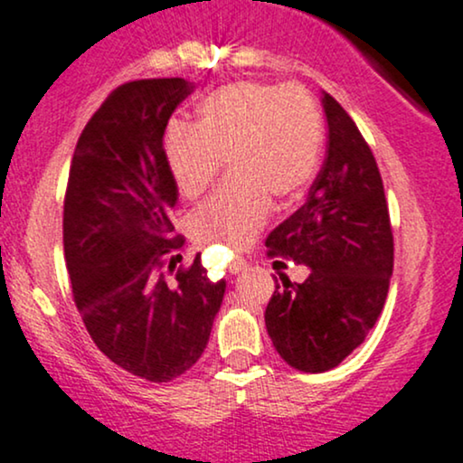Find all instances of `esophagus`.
<instances>
[{"instance_id":"obj_1","label":"esophagus","mask_w":463,"mask_h":463,"mask_svg":"<svg viewBox=\"0 0 463 463\" xmlns=\"http://www.w3.org/2000/svg\"><path fill=\"white\" fill-rule=\"evenodd\" d=\"M244 268H247V260H242V258H236L232 261V266H230V270L233 272V275H236V272H242Z\"/></svg>"}]
</instances>
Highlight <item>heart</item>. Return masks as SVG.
I'll return each instance as SVG.
<instances>
[{
  "instance_id": "heart-1",
  "label": "heart",
  "mask_w": 463,
  "mask_h": 463,
  "mask_svg": "<svg viewBox=\"0 0 463 463\" xmlns=\"http://www.w3.org/2000/svg\"><path fill=\"white\" fill-rule=\"evenodd\" d=\"M322 116L298 85L241 81L210 94L195 124L171 122L163 137L167 167L180 193L195 197L232 161V174L193 213L202 241L242 249L258 236L272 195L288 199L309 184L322 150Z\"/></svg>"
}]
</instances>
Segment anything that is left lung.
<instances>
[{
	"label": "left lung",
	"instance_id": "obj_1",
	"mask_svg": "<svg viewBox=\"0 0 463 463\" xmlns=\"http://www.w3.org/2000/svg\"><path fill=\"white\" fill-rule=\"evenodd\" d=\"M326 158L309 197L266 238L270 258L307 264L302 283L281 279L266 307L272 345L289 367L322 373L375 326L392 275V230L373 152L333 96L322 94Z\"/></svg>",
	"mask_w": 463,
	"mask_h": 463
}]
</instances>
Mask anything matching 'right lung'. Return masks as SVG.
Here are the masks:
<instances>
[{"mask_svg":"<svg viewBox=\"0 0 463 463\" xmlns=\"http://www.w3.org/2000/svg\"><path fill=\"white\" fill-rule=\"evenodd\" d=\"M191 92L180 77L113 90L79 137L64 197V255L85 328L109 361L150 382L199 361L225 296L202 253L178 264L184 236L169 219L178 184L163 135Z\"/></svg>","mask_w":463,"mask_h":463,"instance_id":"1","label":"right lung"}]
</instances>
